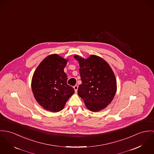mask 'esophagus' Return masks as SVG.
I'll return each instance as SVG.
<instances>
[{"mask_svg": "<svg viewBox=\"0 0 154 154\" xmlns=\"http://www.w3.org/2000/svg\"><path fill=\"white\" fill-rule=\"evenodd\" d=\"M78 85H75L74 86V90H75V92H77V90H78Z\"/></svg>", "mask_w": 154, "mask_h": 154, "instance_id": "34e87169", "label": "esophagus"}]
</instances>
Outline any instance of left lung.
<instances>
[{
  "instance_id": "1",
  "label": "left lung",
  "mask_w": 154,
  "mask_h": 154,
  "mask_svg": "<svg viewBox=\"0 0 154 154\" xmlns=\"http://www.w3.org/2000/svg\"><path fill=\"white\" fill-rule=\"evenodd\" d=\"M82 83L78 88L79 96L92 112L104 109L112 101L116 92V80L112 69L102 58L92 55L87 59L78 55Z\"/></svg>"
}]
</instances>
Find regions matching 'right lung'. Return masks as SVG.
Returning <instances> with one entry per match:
<instances>
[{
	"mask_svg": "<svg viewBox=\"0 0 154 154\" xmlns=\"http://www.w3.org/2000/svg\"><path fill=\"white\" fill-rule=\"evenodd\" d=\"M67 60L57 54L47 57L36 68L32 79L35 98L45 109L52 112L61 110L74 89L68 85L64 69Z\"/></svg>",
	"mask_w": 154,
	"mask_h": 154,
	"instance_id": "right-lung-1",
	"label": "right lung"
}]
</instances>
